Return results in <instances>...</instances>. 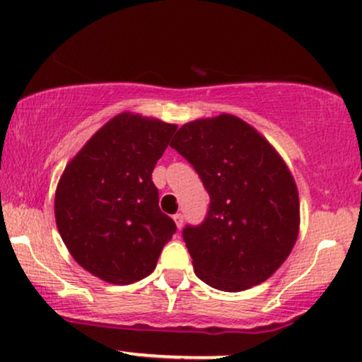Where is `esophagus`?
Masks as SVG:
<instances>
[{"label": "esophagus", "instance_id": "1", "mask_svg": "<svg viewBox=\"0 0 362 362\" xmlns=\"http://www.w3.org/2000/svg\"><path fill=\"white\" fill-rule=\"evenodd\" d=\"M173 221H175L177 228H178V230H180L182 224H184V214H182V213H177L175 216H173Z\"/></svg>", "mask_w": 362, "mask_h": 362}]
</instances>
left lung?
Here are the masks:
<instances>
[{
    "label": "left lung",
    "instance_id": "1",
    "mask_svg": "<svg viewBox=\"0 0 362 362\" xmlns=\"http://www.w3.org/2000/svg\"><path fill=\"white\" fill-rule=\"evenodd\" d=\"M170 146L192 165L211 199L204 221L182 230L195 276L230 293L269 279L300 226L296 184L276 149L228 114L185 124Z\"/></svg>",
    "mask_w": 362,
    "mask_h": 362
}]
</instances>
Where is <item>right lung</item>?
Segmentation results:
<instances>
[{
	"label": "right lung",
	"mask_w": 362,
	"mask_h": 362,
	"mask_svg": "<svg viewBox=\"0 0 362 362\" xmlns=\"http://www.w3.org/2000/svg\"><path fill=\"white\" fill-rule=\"evenodd\" d=\"M175 131L156 119L115 115L62 173L54 201L62 242L83 269L110 284L149 276L177 231L151 178Z\"/></svg>",
	"instance_id": "obj_1"
}]
</instances>
